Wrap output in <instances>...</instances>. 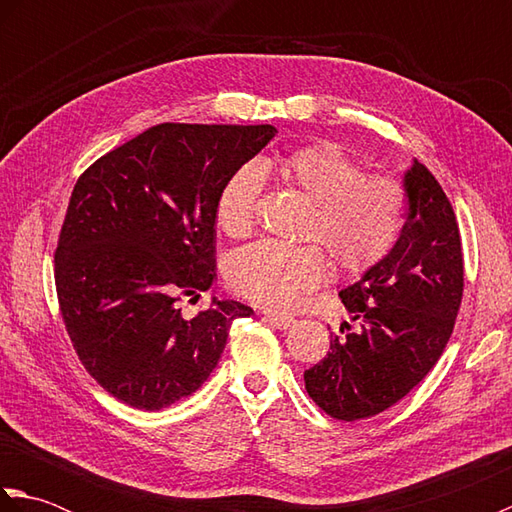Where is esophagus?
I'll return each instance as SVG.
<instances>
[{
    "mask_svg": "<svg viewBox=\"0 0 512 512\" xmlns=\"http://www.w3.org/2000/svg\"><path fill=\"white\" fill-rule=\"evenodd\" d=\"M266 321L277 330H288V328H292V325H295V319L288 317V314H273V312H270V314H266Z\"/></svg>",
    "mask_w": 512,
    "mask_h": 512,
    "instance_id": "1",
    "label": "esophagus"
}]
</instances>
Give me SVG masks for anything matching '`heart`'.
Returning <instances> with one entry per match:
<instances>
[{"instance_id": "obj_1", "label": "heart", "mask_w": 512, "mask_h": 512, "mask_svg": "<svg viewBox=\"0 0 512 512\" xmlns=\"http://www.w3.org/2000/svg\"><path fill=\"white\" fill-rule=\"evenodd\" d=\"M275 173L314 204L306 237L321 244L341 275H365L398 244L407 217V193L385 173H365L361 162L334 143L308 145L257 167L239 169L217 200V226L242 239L253 233L262 176ZM328 259L317 246L257 242L228 259L226 279L239 297L262 308H288L317 288Z\"/></svg>"}]
</instances>
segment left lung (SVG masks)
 I'll list each match as a JSON object with an SVG mask.
<instances>
[{
    "label": "left lung",
    "instance_id": "obj_1",
    "mask_svg": "<svg viewBox=\"0 0 512 512\" xmlns=\"http://www.w3.org/2000/svg\"><path fill=\"white\" fill-rule=\"evenodd\" d=\"M402 184L409 213L398 244L339 292L352 321L330 332V352L303 374L336 420L372 418L405 398L438 363L462 303V239L447 193L418 160Z\"/></svg>",
    "mask_w": 512,
    "mask_h": 512
}]
</instances>
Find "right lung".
I'll return each mask as SVG.
<instances>
[{
	"mask_svg": "<svg viewBox=\"0 0 512 512\" xmlns=\"http://www.w3.org/2000/svg\"><path fill=\"white\" fill-rule=\"evenodd\" d=\"M273 125L162 123L83 171L54 250L65 330L88 374L129 407L158 411L211 376L231 323L217 301L193 319L180 301L215 279L217 200Z\"/></svg>",
	"mask_w": 512,
	"mask_h": 512,
	"instance_id": "obj_1",
	"label": "right lung"
}]
</instances>
